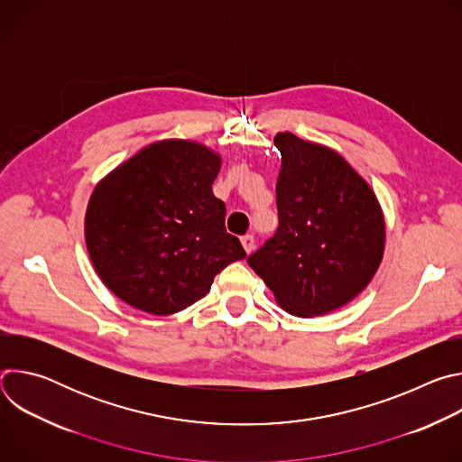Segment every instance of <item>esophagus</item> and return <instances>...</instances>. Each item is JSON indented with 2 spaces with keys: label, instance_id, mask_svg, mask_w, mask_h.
Returning a JSON list of instances; mask_svg holds the SVG:
<instances>
[{
  "label": "esophagus",
  "instance_id": "34e87169",
  "mask_svg": "<svg viewBox=\"0 0 462 462\" xmlns=\"http://www.w3.org/2000/svg\"><path fill=\"white\" fill-rule=\"evenodd\" d=\"M241 243H243V248L246 250V254H250V252L254 250V246H255V241H254V236H252V234L243 236V237H241Z\"/></svg>",
  "mask_w": 462,
  "mask_h": 462
}]
</instances>
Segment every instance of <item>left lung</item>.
Instances as JSON below:
<instances>
[{"instance_id": "obj_1", "label": "left lung", "mask_w": 462, "mask_h": 462, "mask_svg": "<svg viewBox=\"0 0 462 462\" xmlns=\"http://www.w3.org/2000/svg\"><path fill=\"white\" fill-rule=\"evenodd\" d=\"M274 144L280 225L246 261L287 312L312 318L367 287L383 254V217L369 184L337 152L292 134Z\"/></svg>"}]
</instances>
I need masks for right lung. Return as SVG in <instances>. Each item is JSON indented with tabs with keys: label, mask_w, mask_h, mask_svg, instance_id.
Wrapping results in <instances>:
<instances>
[{
	"label": "right lung",
	"mask_w": 462,
	"mask_h": 462,
	"mask_svg": "<svg viewBox=\"0 0 462 462\" xmlns=\"http://www.w3.org/2000/svg\"><path fill=\"white\" fill-rule=\"evenodd\" d=\"M221 159L189 141L141 150L95 188L86 245L104 285L127 305L173 314L212 287L216 274L246 255L225 228V203L212 184Z\"/></svg>",
	"instance_id": "1"
}]
</instances>
